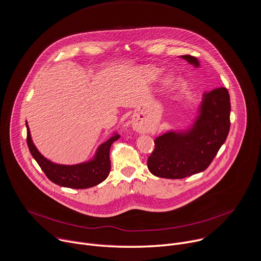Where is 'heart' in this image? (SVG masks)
<instances>
[{"label":"heart","instance_id":"1","mask_svg":"<svg viewBox=\"0 0 261 261\" xmlns=\"http://www.w3.org/2000/svg\"><path fill=\"white\" fill-rule=\"evenodd\" d=\"M147 73H148L149 77H151V79H154V77H156V76H158V74H159V71H158V70H155V69H151V68H148V69H147Z\"/></svg>","mask_w":261,"mask_h":261}]
</instances>
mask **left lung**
Here are the masks:
<instances>
[{
	"label": "left lung",
	"instance_id": "8db88e82",
	"mask_svg": "<svg viewBox=\"0 0 261 261\" xmlns=\"http://www.w3.org/2000/svg\"><path fill=\"white\" fill-rule=\"evenodd\" d=\"M184 59L196 67L199 61L191 55ZM200 115L186 132H167L154 140L147 168L162 178L180 179L206 170L224 143L230 127V99L224 87L204 93Z\"/></svg>",
	"mask_w": 261,
	"mask_h": 261
}]
</instances>
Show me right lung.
Segmentation results:
<instances>
[{"instance_id":"1","label":"right lung","mask_w":261,"mask_h":261,"mask_svg":"<svg viewBox=\"0 0 261 261\" xmlns=\"http://www.w3.org/2000/svg\"><path fill=\"white\" fill-rule=\"evenodd\" d=\"M27 141L29 149L37 161L46 176L55 185L69 189H88L95 187L107 179L111 171L110 149L112 144L120 138L115 134L108 141L103 142L97 149L93 160L76 165H58L44 158L35 146L27 123Z\"/></svg>"}]
</instances>
